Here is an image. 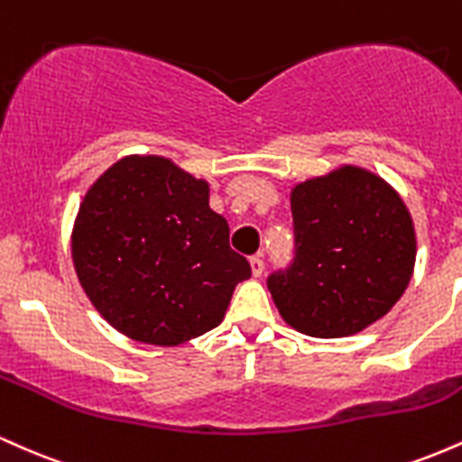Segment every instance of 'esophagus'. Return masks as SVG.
<instances>
[{
    "mask_svg": "<svg viewBox=\"0 0 462 462\" xmlns=\"http://www.w3.org/2000/svg\"><path fill=\"white\" fill-rule=\"evenodd\" d=\"M249 267H252L254 278H261L263 272H264V261H263L261 254H258V256H254L252 261H249Z\"/></svg>",
    "mask_w": 462,
    "mask_h": 462,
    "instance_id": "34e87169",
    "label": "esophagus"
}]
</instances>
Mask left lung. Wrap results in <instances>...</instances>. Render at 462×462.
<instances>
[{"label":"left lung","mask_w":462,"mask_h":462,"mask_svg":"<svg viewBox=\"0 0 462 462\" xmlns=\"http://www.w3.org/2000/svg\"><path fill=\"white\" fill-rule=\"evenodd\" d=\"M295 261L269 291L282 319L301 334L363 332L404 295L417 258L411 210L400 193L356 164L291 189Z\"/></svg>","instance_id":"obj_1"}]
</instances>
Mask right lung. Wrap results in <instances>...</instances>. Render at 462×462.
<instances>
[{"instance_id": "add662e5", "label": "right lung", "mask_w": 462, "mask_h": 462, "mask_svg": "<svg viewBox=\"0 0 462 462\" xmlns=\"http://www.w3.org/2000/svg\"><path fill=\"white\" fill-rule=\"evenodd\" d=\"M210 184L171 158L132 153L79 201L71 258L84 293L116 332L173 347L224 321L252 275L230 227L208 206Z\"/></svg>"}]
</instances>
